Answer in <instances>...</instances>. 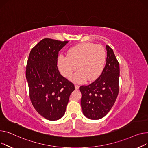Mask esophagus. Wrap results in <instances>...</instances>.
I'll use <instances>...</instances> for the list:
<instances>
[{
  "label": "esophagus",
  "instance_id": "esophagus-1",
  "mask_svg": "<svg viewBox=\"0 0 148 148\" xmlns=\"http://www.w3.org/2000/svg\"><path fill=\"white\" fill-rule=\"evenodd\" d=\"M75 89H76V90H78V89L79 88V85L75 84Z\"/></svg>",
  "mask_w": 148,
  "mask_h": 148
}]
</instances>
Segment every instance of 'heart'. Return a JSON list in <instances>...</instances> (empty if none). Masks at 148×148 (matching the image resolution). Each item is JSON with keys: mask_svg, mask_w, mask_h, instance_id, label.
Listing matches in <instances>:
<instances>
[{"mask_svg": "<svg viewBox=\"0 0 148 148\" xmlns=\"http://www.w3.org/2000/svg\"><path fill=\"white\" fill-rule=\"evenodd\" d=\"M106 60V51L102 46L92 43H83L69 49L67 56L60 55L57 65L62 75L68 77L76 70L71 77L75 82L82 83L96 80L101 74Z\"/></svg>", "mask_w": 148, "mask_h": 148, "instance_id": "1", "label": "heart"}]
</instances>
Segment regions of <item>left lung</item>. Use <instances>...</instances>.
<instances>
[{"mask_svg":"<svg viewBox=\"0 0 148 148\" xmlns=\"http://www.w3.org/2000/svg\"><path fill=\"white\" fill-rule=\"evenodd\" d=\"M106 63L100 76L90 85L79 88L82 112L91 119H99L106 115L119 92V62L109 46L106 45Z\"/></svg>","mask_w":148,"mask_h":148,"instance_id":"8db88e82","label":"left lung"}]
</instances>
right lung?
Listing matches in <instances>:
<instances>
[{
    "label": "right lung",
    "instance_id": "obj_1",
    "mask_svg": "<svg viewBox=\"0 0 148 148\" xmlns=\"http://www.w3.org/2000/svg\"><path fill=\"white\" fill-rule=\"evenodd\" d=\"M69 41L49 38L40 40L31 50L25 76L29 97L34 109L49 121L64 115L74 84L60 73L57 67L58 52Z\"/></svg>",
    "mask_w": 148,
    "mask_h": 148
}]
</instances>
